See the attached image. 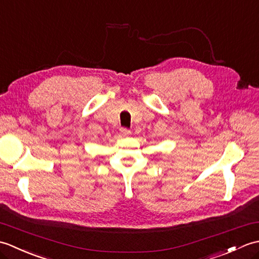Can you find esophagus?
<instances>
[{
	"label": "esophagus",
	"mask_w": 259,
	"mask_h": 259,
	"mask_svg": "<svg viewBox=\"0 0 259 259\" xmlns=\"http://www.w3.org/2000/svg\"><path fill=\"white\" fill-rule=\"evenodd\" d=\"M120 133L122 134L123 136H128V135L131 134V131H130L128 128H124V126H123V128L120 129Z\"/></svg>",
	"instance_id": "esophagus-1"
}]
</instances>
